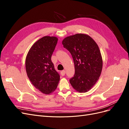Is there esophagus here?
<instances>
[{"label": "esophagus", "instance_id": "1", "mask_svg": "<svg viewBox=\"0 0 129 129\" xmlns=\"http://www.w3.org/2000/svg\"><path fill=\"white\" fill-rule=\"evenodd\" d=\"M65 74H66V72H65L64 70H63V71H62L61 72V74L62 76H64L65 75Z\"/></svg>", "mask_w": 129, "mask_h": 129}]
</instances>
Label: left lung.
<instances>
[{"label":"left lung","mask_w":129,"mask_h":129,"mask_svg":"<svg viewBox=\"0 0 129 129\" xmlns=\"http://www.w3.org/2000/svg\"><path fill=\"white\" fill-rule=\"evenodd\" d=\"M62 43L71 53L75 66V74L70 83L78 92H88L99 80L102 70L98 45L88 35L82 33L66 37Z\"/></svg>","instance_id":"1"}]
</instances>
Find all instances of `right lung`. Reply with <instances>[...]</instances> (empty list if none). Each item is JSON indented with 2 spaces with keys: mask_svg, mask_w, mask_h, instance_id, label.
<instances>
[{
  "mask_svg": "<svg viewBox=\"0 0 129 129\" xmlns=\"http://www.w3.org/2000/svg\"><path fill=\"white\" fill-rule=\"evenodd\" d=\"M57 40L56 37L41 38L31 47L26 58V71L30 82L46 95L55 90L60 81L51 60Z\"/></svg>",
  "mask_w": 129,
  "mask_h": 129,
  "instance_id": "1",
  "label": "right lung"
}]
</instances>
